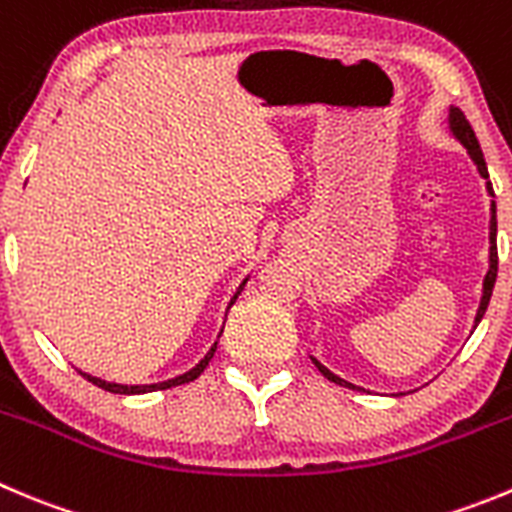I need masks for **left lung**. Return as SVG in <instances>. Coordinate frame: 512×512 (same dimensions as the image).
Segmentation results:
<instances>
[{
  "mask_svg": "<svg viewBox=\"0 0 512 512\" xmlns=\"http://www.w3.org/2000/svg\"><path fill=\"white\" fill-rule=\"evenodd\" d=\"M450 131H452V136H455L457 141L467 148V154H470V159L475 161V166H477V171H480L482 179H490V176H487L485 156H482V148H480V143H477L475 131H472L470 121H467L465 113H462L460 108H450ZM487 191H490V197H495L493 184H490V181H487ZM490 212H493V217H490V270H487L485 283H482V300H480V308H477V315H475V328H477V323L482 321V315H485L487 303H490V295H493V288H495V278H498V245H495V237H498V219H495V202L490 204ZM313 364H315V369L321 371V374L326 376L328 381H333V384L348 386V389H358V386L348 384L346 379H341V376H336L333 371H328L326 366L318 361V358H313Z\"/></svg>",
  "mask_w": 512,
  "mask_h": 512,
  "instance_id": "8db88e82",
  "label": "left lung"
}]
</instances>
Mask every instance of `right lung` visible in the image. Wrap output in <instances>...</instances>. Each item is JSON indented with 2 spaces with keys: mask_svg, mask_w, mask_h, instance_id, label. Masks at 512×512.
<instances>
[{
  "mask_svg": "<svg viewBox=\"0 0 512 512\" xmlns=\"http://www.w3.org/2000/svg\"><path fill=\"white\" fill-rule=\"evenodd\" d=\"M245 283H247V278L242 280V285H240V288H237V293H234V298L229 300V308H232V305H234V300H237V295L242 293V288H245ZM219 336H222V333H219ZM214 351H217V343H214V346L209 348V351H207V356H204L202 361H199V364L194 366V369H189V371H186V374H181V376H174V379H169V381H159V384H141V386H128V384H113V381H103V379H98V376L83 374V371H80V374H83L85 379L90 381V384H95V386H98V389L111 391V394H148V391L171 389V386H181V384H189V381H194V379H197L199 374H202L204 369H207V364H209V361H212Z\"/></svg>",
  "mask_w": 512,
  "mask_h": 512,
  "instance_id": "obj_1",
  "label": "right lung"
}]
</instances>
